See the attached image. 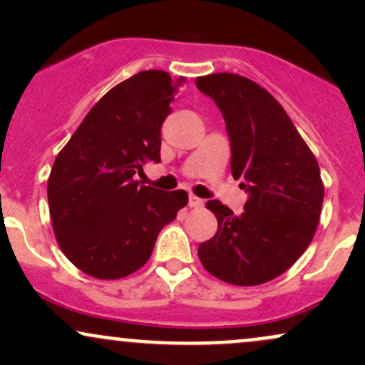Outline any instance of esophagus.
<instances>
[{"mask_svg":"<svg viewBox=\"0 0 365 365\" xmlns=\"http://www.w3.org/2000/svg\"><path fill=\"white\" fill-rule=\"evenodd\" d=\"M202 204H204V200L200 199V197H195V195L188 197V206L190 207H200Z\"/></svg>","mask_w":365,"mask_h":365,"instance_id":"esophagus-1","label":"esophagus"}]
</instances>
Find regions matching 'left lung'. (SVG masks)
<instances>
[{"label":"left lung","mask_w":365,"mask_h":365,"mask_svg":"<svg viewBox=\"0 0 365 365\" xmlns=\"http://www.w3.org/2000/svg\"><path fill=\"white\" fill-rule=\"evenodd\" d=\"M195 86L223 113L232 175L249 192L240 216L209 200L217 232L197 254L204 269L225 283L271 282L305 252L319 225V165L282 104L259 83L237 73H211L197 77Z\"/></svg>","instance_id":"obj_1"}]
</instances>
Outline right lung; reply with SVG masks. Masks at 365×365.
Returning a JSON list of instances; mask_svg holds the SVG:
<instances>
[{
    "label": "right lung",
    "mask_w": 365,
    "mask_h": 365,
    "mask_svg": "<svg viewBox=\"0 0 365 365\" xmlns=\"http://www.w3.org/2000/svg\"><path fill=\"white\" fill-rule=\"evenodd\" d=\"M185 78L145 70L92 106L60 150L48 178L49 215L68 261L98 279L135 273L163 226L187 206L185 190L139 185L133 175L159 163L161 125Z\"/></svg>",
    "instance_id": "1"
}]
</instances>
